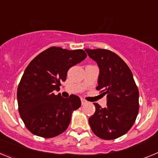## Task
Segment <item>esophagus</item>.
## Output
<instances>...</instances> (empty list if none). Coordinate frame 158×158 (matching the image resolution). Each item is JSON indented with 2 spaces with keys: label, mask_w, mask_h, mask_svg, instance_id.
<instances>
[{
  "label": "esophagus",
  "mask_w": 158,
  "mask_h": 158,
  "mask_svg": "<svg viewBox=\"0 0 158 158\" xmlns=\"http://www.w3.org/2000/svg\"><path fill=\"white\" fill-rule=\"evenodd\" d=\"M81 104H82V105H84V104H85L86 103H87V101H86L85 100V99H81Z\"/></svg>",
  "instance_id": "obj_1"
}]
</instances>
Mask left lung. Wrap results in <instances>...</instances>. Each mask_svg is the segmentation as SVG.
Here are the masks:
<instances>
[{"mask_svg":"<svg viewBox=\"0 0 158 158\" xmlns=\"http://www.w3.org/2000/svg\"><path fill=\"white\" fill-rule=\"evenodd\" d=\"M85 51L99 67L97 90L107 94V106L94 103L89 118L93 133L105 140L123 136L135 123L139 113V93L128 65L116 54L104 49Z\"/></svg>","mask_w":158,"mask_h":158,"instance_id":"1","label":"left lung"}]
</instances>
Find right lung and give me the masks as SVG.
I'll return each mask as SVG.
<instances>
[{"mask_svg":"<svg viewBox=\"0 0 158 158\" xmlns=\"http://www.w3.org/2000/svg\"><path fill=\"white\" fill-rule=\"evenodd\" d=\"M87 57L83 50L69 51L52 47L40 53L29 63L17 89L19 112L33 135L53 138L69 127L73 112L81 105L77 96L69 98L54 95L67 71Z\"/></svg>","mask_w":158,"mask_h":158,"instance_id":"obj_1","label":"right lung"}]
</instances>
